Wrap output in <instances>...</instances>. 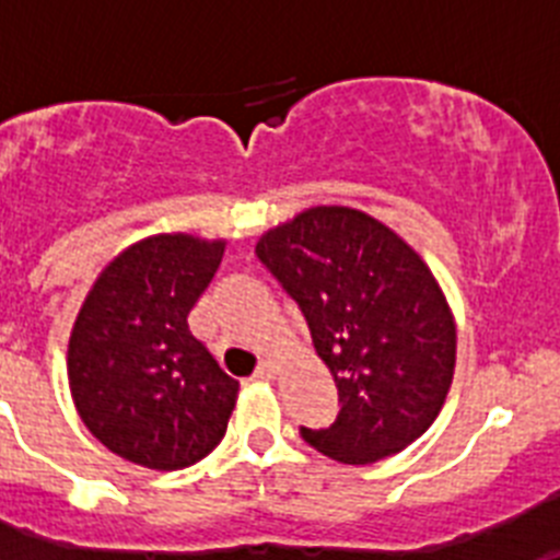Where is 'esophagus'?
Here are the masks:
<instances>
[{
  "instance_id": "obj_1",
  "label": "esophagus",
  "mask_w": 560,
  "mask_h": 560,
  "mask_svg": "<svg viewBox=\"0 0 560 560\" xmlns=\"http://www.w3.org/2000/svg\"><path fill=\"white\" fill-rule=\"evenodd\" d=\"M277 375V364L275 361H260L255 370V378H275Z\"/></svg>"
}]
</instances>
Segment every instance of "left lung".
I'll use <instances>...</instances> for the list:
<instances>
[{
  "label": "left lung",
  "mask_w": 560,
  "mask_h": 560,
  "mask_svg": "<svg viewBox=\"0 0 560 560\" xmlns=\"http://www.w3.org/2000/svg\"><path fill=\"white\" fill-rule=\"evenodd\" d=\"M257 260L300 305L339 389L316 452L368 465L400 452L443 409L457 330L429 266L393 230L350 207H314L257 241Z\"/></svg>",
  "instance_id": "obj_1"
}]
</instances>
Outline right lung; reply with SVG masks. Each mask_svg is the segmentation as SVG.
I'll list each match as a JSON object with an SVG mask.
<instances>
[{"label": "right lung", "instance_id": "add662e5", "mask_svg": "<svg viewBox=\"0 0 560 560\" xmlns=\"http://www.w3.org/2000/svg\"><path fill=\"white\" fill-rule=\"evenodd\" d=\"M224 241L156 235L112 260L69 339V389L86 429L128 463L179 471L219 446L230 378L187 328Z\"/></svg>", "mask_w": 560, "mask_h": 560}]
</instances>
